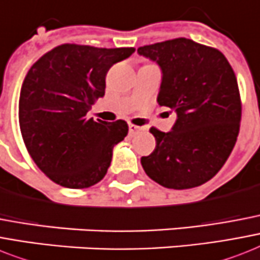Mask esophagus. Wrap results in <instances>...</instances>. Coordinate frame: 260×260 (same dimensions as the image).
Masks as SVG:
<instances>
[{"mask_svg": "<svg viewBox=\"0 0 260 260\" xmlns=\"http://www.w3.org/2000/svg\"><path fill=\"white\" fill-rule=\"evenodd\" d=\"M129 134H135V132H137V131H140V129H143V128H141V126H139V125H135V124H129Z\"/></svg>", "mask_w": 260, "mask_h": 260, "instance_id": "obj_1", "label": "esophagus"}]
</instances>
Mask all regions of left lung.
I'll use <instances>...</instances> for the list:
<instances>
[{"mask_svg":"<svg viewBox=\"0 0 260 260\" xmlns=\"http://www.w3.org/2000/svg\"><path fill=\"white\" fill-rule=\"evenodd\" d=\"M163 73L157 103L176 113L171 132L152 126L156 147L141 157L152 180L166 188L204 184L229 159L239 134L242 103L224 54L188 39L140 46Z\"/></svg>","mask_w":260,"mask_h":260,"instance_id":"8db88e82","label":"left lung"}]
</instances>
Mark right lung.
I'll return each mask as SVG.
<instances>
[{"mask_svg":"<svg viewBox=\"0 0 260 260\" xmlns=\"http://www.w3.org/2000/svg\"><path fill=\"white\" fill-rule=\"evenodd\" d=\"M134 52L64 44L31 65L21 88L18 121L29 155L52 181L80 189L105 176L128 124L94 121L86 113L104 96L109 68Z\"/></svg>","mask_w":260,"mask_h":260,"instance_id":"right-lung-1","label":"right lung"}]
</instances>
